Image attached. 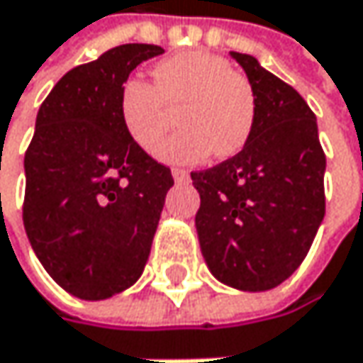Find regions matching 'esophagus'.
<instances>
[{"label":"esophagus","instance_id":"esophagus-1","mask_svg":"<svg viewBox=\"0 0 363 363\" xmlns=\"http://www.w3.org/2000/svg\"><path fill=\"white\" fill-rule=\"evenodd\" d=\"M171 175H173V179H175L177 184H186V182L190 179V173H188L186 169H177V167L171 171Z\"/></svg>","mask_w":363,"mask_h":363}]
</instances>
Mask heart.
<instances>
[{
    "instance_id": "b5f03b06",
    "label": "heart",
    "mask_w": 363,
    "mask_h": 363,
    "mask_svg": "<svg viewBox=\"0 0 363 363\" xmlns=\"http://www.w3.org/2000/svg\"><path fill=\"white\" fill-rule=\"evenodd\" d=\"M155 85L127 79L118 94V114L127 135L144 150H152L176 115L179 132L157 148L169 162H199L208 157L230 159L249 142L257 100L247 77L208 52H182L152 68Z\"/></svg>"
}]
</instances>
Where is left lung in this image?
Returning <instances> with one entry per match:
<instances>
[{
    "label": "left lung",
    "instance_id": "obj_1",
    "mask_svg": "<svg viewBox=\"0 0 363 363\" xmlns=\"http://www.w3.org/2000/svg\"><path fill=\"white\" fill-rule=\"evenodd\" d=\"M245 68L257 116L245 148L194 171L196 232L211 274L240 291H269L303 263L326 213V155L315 114L289 83L249 54Z\"/></svg>",
    "mask_w": 363,
    "mask_h": 363
}]
</instances>
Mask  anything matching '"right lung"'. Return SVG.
Masks as SVG:
<instances>
[{
    "label": "right lung",
    "mask_w": 363,
    "mask_h": 363,
    "mask_svg": "<svg viewBox=\"0 0 363 363\" xmlns=\"http://www.w3.org/2000/svg\"><path fill=\"white\" fill-rule=\"evenodd\" d=\"M164 50L125 43L74 67L43 100L24 155L23 221L45 272L70 295L100 301L142 276L171 169L125 131L118 94Z\"/></svg>",
    "instance_id": "right-lung-1"
}]
</instances>
